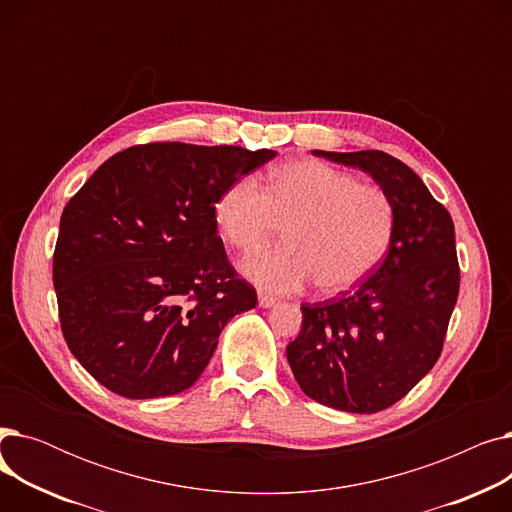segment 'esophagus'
Returning <instances> with one entry per match:
<instances>
[{"label": "esophagus", "mask_w": 512, "mask_h": 512, "mask_svg": "<svg viewBox=\"0 0 512 512\" xmlns=\"http://www.w3.org/2000/svg\"><path fill=\"white\" fill-rule=\"evenodd\" d=\"M276 303H278V299H274L272 294L259 292V307H263V309H270V307H274Z\"/></svg>", "instance_id": "34e87169"}]
</instances>
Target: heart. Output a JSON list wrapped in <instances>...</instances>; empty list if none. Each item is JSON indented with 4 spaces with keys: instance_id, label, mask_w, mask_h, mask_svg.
<instances>
[{
    "instance_id": "1",
    "label": "heart",
    "mask_w": 512,
    "mask_h": 512,
    "mask_svg": "<svg viewBox=\"0 0 512 512\" xmlns=\"http://www.w3.org/2000/svg\"><path fill=\"white\" fill-rule=\"evenodd\" d=\"M215 222L238 251H257L280 228L288 245L242 261V272L270 292H299L317 282L326 294L351 290L386 255L396 209L380 186L321 161H290L267 188L253 178L226 186Z\"/></svg>"
}]
</instances>
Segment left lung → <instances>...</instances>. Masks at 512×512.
Masks as SVG:
<instances>
[{
    "instance_id": "8db88e82",
    "label": "left lung",
    "mask_w": 512,
    "mask_h": 512,
    "mask_svg": "<svg viewBox=\"0 0 512 512\" xmlns=\"http://www.w3.org/2000/svg\"><path fill=\"white\" fill-rule=\"evenodd\" d=\"M313 153L371 174L394 203L396 226L386 257L363 282L301 305V332L286 357L309 398L378 413L407 396L442 353L461 286L454 224L400 159L384 151Z\"/></svg>"
}]
</instances>
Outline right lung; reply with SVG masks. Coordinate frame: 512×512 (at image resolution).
<instances>
[{
  "label": "right lung",
  "instance_id": "add662e5",
  "mask_svg": "<svg viewBox=\"0 0 512 512\" xmlns=\"http://www.w3.org/2000/svg\"><path fill=\"white\" fill-rule=\"evenodd\" d=\"M272 157L234 145H134L68 201L53 251L60 326L101 386L126 398L191 388L224 326L257 305L228 261L213 205Z\"/></svg>",
  "mask_w": 512,
  "mask_h": 512
}]
</instances>
